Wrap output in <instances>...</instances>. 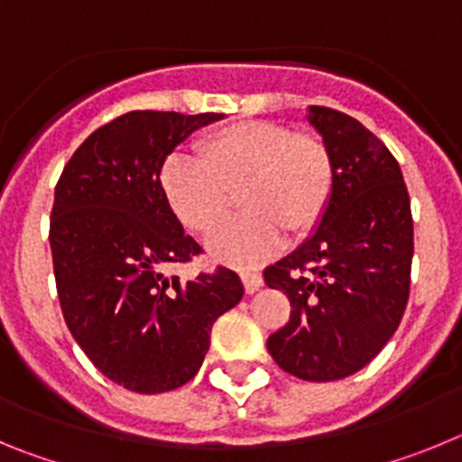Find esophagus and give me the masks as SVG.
<instances>
[{
  "instance_id": "esophagus-1",
  "label": "esophagus",
  "mask_w": 462,
  "mask_h": 462,
  "mask_svg": "<svg viewBox=\"0 0 462 462\" xmlns=\"http://www.w3.org/2000/svg\"><path fill=\"white\" fill-rule=\"evenodd\" d=\"M240 280H243L245 291H247V293H254L256 289H259L261 284H263V277H261L259 273H252V271H243V273H240Z\"/></svg>"
}]
</instances>
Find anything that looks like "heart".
<instances>
[{"mask_svg":"<svg viewBox=\"0 0 462 462\" xmlns=\"http://www.w3.org/2000/svg\"><path fill=\"white\" fill-rule=\"evenodd\" d=\"M194 159L171 157L159 191L185 231L215 234L234 208L238 219L208 243L217 261L250 268L277 245L303 243L324 224L337 187L336 154L319 134L275 120H240L194 143Z\"/></svg>","mask_w":462,"mask_h":462,"instance_id":"heart-1","label":"heart"}]
</instances>
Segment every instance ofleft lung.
I'll return each mask as SVG.
<instances>
[{
    "label": "left lung",
    "mask_w": 462,
    "mask_h": 462,
    "mask_svg": "<svg viewBox=\"0 0 462 462\" xmlns=\"http://www.w3.org/2000/svg\"><path fill=\"white\" fill-rule=\"evenodd\" d=\"M310 122L336 154V199L317 234L263 271L291 303L268 352L293 377L336 382L368 365L400 326L414 222L398 162L370 129L326 106H310Z\"/></svg>",
    "instance_id": "obj_1"
}]
</instances>
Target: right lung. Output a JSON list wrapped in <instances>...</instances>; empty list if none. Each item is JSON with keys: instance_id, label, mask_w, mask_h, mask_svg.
<instances>
[{"instance_id": "right-lung-1", "label": "right lung", "mask_w": 462, "mask_h": 462, "mask_svg": "<svg viewBox=\"0 0 462 462\" xmlns=\"http://www.w3.org/2000/svg\"><path fill=\"white\" fill-rule=\"evenodd\" d=\"M219 117L125 113L89 134L57 180L51 250L64 321L94 368L136 393L189 382L212 324L243 298V282L224 266L189 282L164 275L203 250L166 208L159 169Z\"/></svg>"}]
</instances>
